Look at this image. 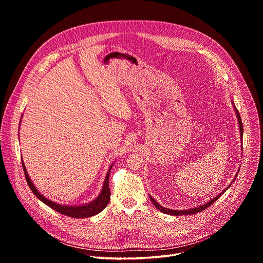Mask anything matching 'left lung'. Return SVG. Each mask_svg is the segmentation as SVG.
Returning <instances> with one entry per match:
<instances>
[{"mask_svg":"<svg viewBox=\"0 0 263 263\" xmlns=\"http://www.w3.org/2000/svg\"><path fill=\"white\" fill-rule=\"evenodd\" d=\"M232 105H233V108H234V111H235V114H236V117H237V120H238V126H239V133H240V138H241V140H242V134H243V127H242V122H241V119H240V116H239V112L237 111V109H236V107H235V105H234V103L232 102ZM238 173V172H237ZM238 174H236L235 175V178H236V176H237ZM235 178L232 180V182H234L235 181ZM232 184V183H231ZM231 184L230 185H228L227 186V189H224L221 193H219L217 196H215L214 198H212L210 201H208L207 203H205V204H203V205H200V206H198V207H195V208H191V209H186V210H174V209H170V208H165V207H163V206H161L160 204H158L151 196L148 195V197H149V200H151V202L153 203V205L157 208V209H159L161 212H163V213H165V214H170V215H189V214H194V213H198V212H201V211H203V210H205L207 207H209L210 205H212L219 197H221V195L226 192L229 187L231 186Z\"/></svg>","mask_w":263,"mask_h":263,"instance_id":"left-lung-1","label":"left lung"}]
</instances>
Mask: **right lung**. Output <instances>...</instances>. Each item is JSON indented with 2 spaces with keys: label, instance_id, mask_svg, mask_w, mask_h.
<instances>
[{
  "label": "right lung",
  "instance_id": "add662e5",
  "mask_svg": "<svg viewBox=\"0 0 263 263\" xmlns=\"http://www.w3.org/2000/svg\"><path fill=\"white\" fill-rule=\"evenodd\" d=\"M23 163V167H24V172H25V177H26V181L30 187V190L32 191V193L36 196V198H39L43 203H45L46 205H48L50 208L54 209L55 211L64 214L66 216H70V217H74V218H84V217H90L93 216L98 213H100L103 209H105V207L109 204L110 201V190H109V174L110 171L114 166V163L110 164L109 170L107 172L105 181L103 183V187L102 191L100 193V195L91 202L83 204V205H76V206H70V205H63V204H58L55 203L51 200H49L48 198L44 197L37 189L35 187V185L33 184V182L31 181L28 173H27V168L24 164V161L22 160Z\"/></svg>",
  "mask_w": 263,
  "mask_h": 263
}]
</instances>
